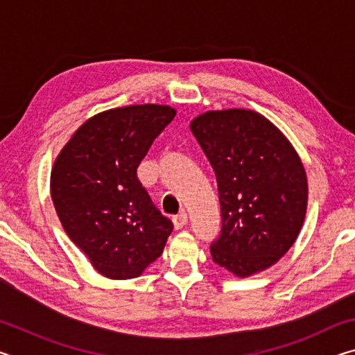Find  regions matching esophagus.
I'll return each instance as SVG.
<instances>
[{
    "label": "esophagus",
    "mask_w": 355,
    "mask_h": 355,
    "mask_svg": "<svg viewBox=\"0 0 355 355\" xmlns=\"http://www.w3.org/2000/svg\"><path fill=\"white\" fill-rule=\"evenodd\" d=\"M172 220H173V225H175V228H182L186 225V222H188V214L182 211V213L173 216Z\"/></svg>",
    "instance_id": "1"
}]
</instances>
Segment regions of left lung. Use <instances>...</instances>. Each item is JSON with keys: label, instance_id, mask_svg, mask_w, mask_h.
I'll return each mask as SVG.
<instances>
[{"label": "left lung", "instance_id": "1", "mask_svg": "<svg viewBox=\"0 0 355 355\" xmlns=\"http://www.w3.org/2000/svg\"><path fill=\"white\" fill-rule=\"evenodd\" d=\"M191 131L213 166L220 232L213 261L238 277L263 271L296 241L307 209V175L297 153L258 112H205Z\"/></svg>", "mask_w": 355, "mask_h": 355}]
</instances>
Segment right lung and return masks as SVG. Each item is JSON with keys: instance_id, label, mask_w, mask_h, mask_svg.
Listing matches in <instances>:
<instances>
[{"instance_id": "add662e5", "label": "right lung", "mask_w": 355, "mask_h": 355, "mask_svg": "<svg viewBox=\"0 0 355 355\" xmlns=\"http://www.w3.org/2000/svg\"><path fill=\"white\" fill-rule=\"evenodd\" d=\"M173 117L175 110L159 105L100 112L76 130L53 166L51 199L64 230L105 277L141 275L172 233L137 167Z\"/></svg>"}]
</instances>
